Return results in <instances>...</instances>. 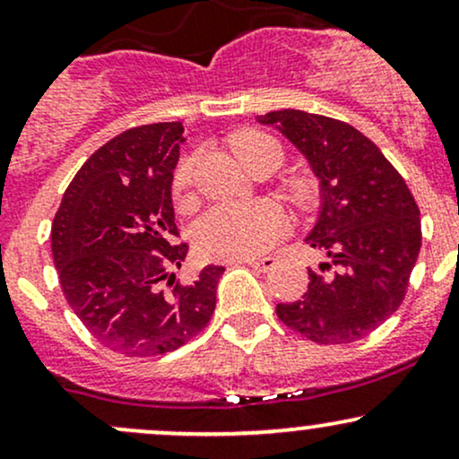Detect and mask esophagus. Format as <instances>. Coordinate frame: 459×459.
<instances>
[{"mask_svg":"<svg viewBox=\"0 0 459 459\" xmlns=\"http://www.w3.org/2000/svg\"><path fill=\"white\" fill-rule=\"evenodd\" d=\"M244 263L246 265L255 267V270H259V272H267L276 265V259H273V256H265V259H246Z\"/></svg>","mask_w":459,"mask_h":459,"instance_id":"1","label":"esophagus"}]
</instances>
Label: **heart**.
<instances>
[{"label": "heart", "mask_w": 459, "mask_h": 459, "mask_svg": "<svg viewBox=\"0 0 459 459\" xmlns=\"http://www.w3.org/2000/svg\"><path fill=\"white\" fill-rule=\"evenodd\" d=\"M233 151L247 168L272 163L273 170L282 161V146L263 131H241L233 138ZM196 157L187 155L178 161L172 189L177 198H186L194 181ZM284 198L299 209H307L317 196L315 181L307 175H293L282 181ZM284 229V213L273 200L252 203H222L200 215L194 241L203 255L213 259H247L265 252Z\"/></svg>", "instance_id": "obj_1"}]
</instances>
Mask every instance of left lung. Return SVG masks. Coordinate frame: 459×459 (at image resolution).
Returning a JSON list of instances; mask_svg holds the SVG:
<instances>
[{"instance_id": "8db88e82", "label": "left lung", "mask_w": 459, "mask_h": 459, "mask_svg": "<svg viewBox=\"0 0 459 459\" xmlns=\"http://www.w3.org/2000/svg\"><path fill=\"white\" fill-rule=\"evenodd\" d=\"M256 120L281 131L319 178V215L304 241L325 261L308 267L302 299L278 304V319L321 345L365 339L403 302L419 259L414 196L382 151L351 125L299 109Z\"/></svg>"}]
</instances>
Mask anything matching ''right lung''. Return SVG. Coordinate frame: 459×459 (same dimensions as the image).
<instances>
[{"instance_id": "add662e5", "label": "right lung", "mask_w": 459, "mask_h": 459, "mask_svg": "<svg viewBox=\"0 0 459 459\" xmlns=\"http://www.w3.org/2000/svg\"><path fill=\"white\" fill-rule=\"evenodd\" d=\"M181 123L127 129L79 168L62 196L51 252L73 313L105 347L157 356L186 345L212 319L222 265L181 284L187 256L172 207Z\"/></svg>"}]
</instances>
